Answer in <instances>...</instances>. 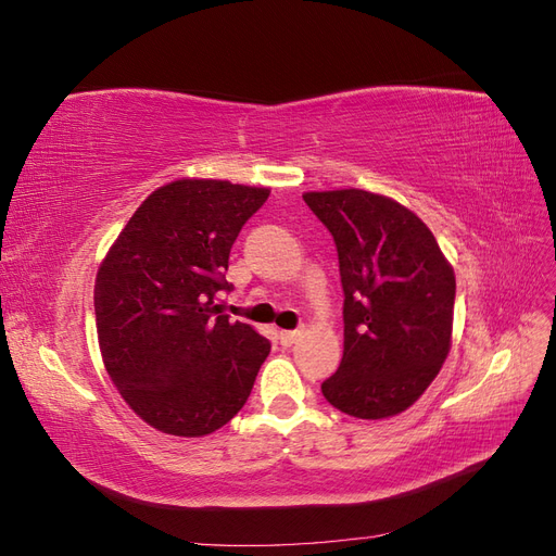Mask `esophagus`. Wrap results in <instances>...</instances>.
<instances>
[{"label":"esophagus","mask_w":556,"mask_h":556,"mask_svg":"<svg viewBox=\"0 0 556 556\" xmlns=\"http://www.w3.org/2000/svg\"><path fill=\"white\" fill-rule=\"evenodd\" d=\"M299 336H301V331H299V329H292V331L285 329V331H280V343H282L285 348H290L292 343H296Z\"/></svg>","instance_id":"esophagus-1"}]
</instances>
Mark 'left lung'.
I'll return each instance as SVG.
<instances>
[{
    "mask_svg": "<svg viewBox=\"0 0 556 556\" xmlns=\"http://www.w3.org/2000/svg\"><path fill=\"white\" fill-rule=\"evenodd\" d=\"M333 237L343 285V359L323 382L333 408L399 415L425 394L450 352L454 271L429 227L366 190L306 192Z\"/></svg>",
    "mask_w": 556,
    "mask_h": 556,
    "instance_id": "left-lung-1",
    "label": "left lung"
}]
</instances>
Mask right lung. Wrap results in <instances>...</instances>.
I'll return each instance as SVG.
<instances>
[{
	"instance_id": "obj_1",
	"label": "right lung",
	"mask_w": 556,
	"mask_h": 556,
	"mask_svg": "<svg viewBox=\"0 0 556 556\" xmlns=\"http://www.w3.org/2000/svg\"><path fill=\"white\" fill-rule=\"evenodd\" d=\"M266 199V188L229 180H174L143 201L99 266L104 366L157 431L197 439L225 427L268 357L271 343L213 301L231 290L229 250Z\"/></svg>"
}]
</instances>
